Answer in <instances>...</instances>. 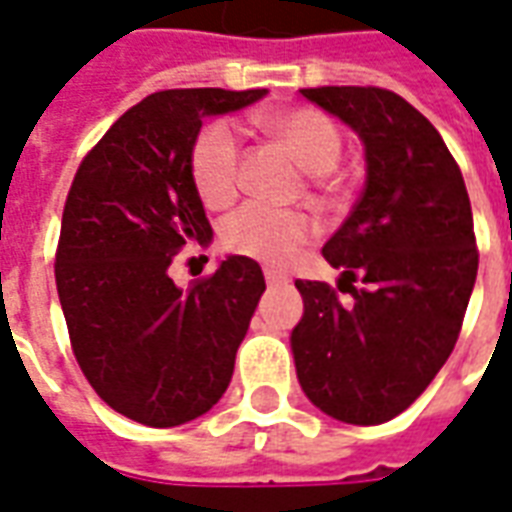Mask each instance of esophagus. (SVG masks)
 Instances as JSON below:
<instances>
[{"mask_svg": "<svg viewBox=\"0 0 512 512\" xmlns=\"http://www.w3.org/2000/svg\"><path fill=\"white\" fill-rule=\"evenodd\" d=\"M264 278H267V286H281V283H286V275H281L278 270H264Z\"/></svg>", "mask_w": 512, "mask_h": 512, "instance_id": "obj_1", "label": "esophagus"}]
</instances>
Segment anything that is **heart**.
I'll list each match as a JSON object with an SVG mask.
<instances>
[{"label": "heart", "instance_id": "1", "mask_svg": "<svg viewBox=\"0 0 512 512\" xmlns=\"http://www.w3.org/2000/svg\"><path fill=\"white\" fill-rule=\"evenodd\" d=\"M261 125L289 149L300 169L327 174L343 152L341 130L333 119L313 108H292L261 117ZM190 174L207 207H226L240 185V138L229 122H212L201 130L190 152ZM223 245L234 253L286 264L302 242L311 237V223L300 212H281L264 204H245L223 223Z\"/></svg>", "mask_w": 512, "mask_h": 512}]
</instances>
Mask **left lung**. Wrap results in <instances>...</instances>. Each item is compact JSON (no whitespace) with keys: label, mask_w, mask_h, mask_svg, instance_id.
I'll return each instance as SVG.
<instances>
[{"label":"left lung","mask_w":512,"mask_h":512,"mask_svg":"<svg viewBox=\"0 0 512 512\" xmlns=\"http://www.w3.org/2000/svg\"><path fill=\"white\" fill-rule=\"evenodd\" d=\"M363 141L365 188L324 259L363 278L341 305L327 283L297 281L292 354L302 393L341 423L393 420L453 352L477 278L464 177L439 130L379 87L300 89Z\"/></svg>","instance_id":"obj_1"}]
</instances>
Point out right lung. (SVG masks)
<instances>
[{
    "label": "right lung",
    "instance_id": "obj_1",
    "mask_svg": "<svg viewBox=\"0 0 512 512\" xmlns=\"http://www.w3.org/2000/svg\"><path fill=\"white\" fill-rule=\"evenodd\" d=\"M267 89H169L125 111L78 166L62 212L57 292L73 352L114 412L149 428L196 420L218 404L264 294L248 256H226L190 289L169 267L212 226L190 152L201 119Z\"/></svg>",
    "mask_w": 512,
    "mask_h": 512
}]
</instances>
